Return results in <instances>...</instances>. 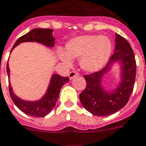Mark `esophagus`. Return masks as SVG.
<instances>
[{
    "label": "esophagus",
    "instance_id": "1",
    "mask_svg": "<svg viewBox=\"0 0 146 146\" xmlns=\"http://www.w3.org/2000/svg\"><path fill=\"white\" fill-rule=\"evenodd\" d=\"M77 75H78V73H77V71H71V72L69 73V79H72V78H73L74 77H76Z\"/></svg>",
    "mask_w": 146,
    "mask_h": 146
}]
</instances>
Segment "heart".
I'll list each match as a JSON object with an SVG mask.
<instances>
[{"label": "heart", "mask_w": 146, "mask_h": 146, "mask_svg": "<svg viewBox=\"0 0 146 146\" xmlns=\"http://www.w3.org/2000/svg\"><path fill=\"white\" fill-rule=\"evenodd\" d=\"M65 55L62 52L59 56L67 65H71L70 58H80L82 69L89 73H94L104 67L110 57L112 43L106 36L86 35L73 38L65 45Z\"/></svg>", "instance_id": "b5f03b06"}]
</instances>
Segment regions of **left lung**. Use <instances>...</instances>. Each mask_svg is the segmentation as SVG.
Here are the masks:
<instances>
[{
  "label": "left lung",
  "mask_w": 146,
  "mask_h": 146,
  "mask_svg": "<svg viewBox=\"0 0 146 146\" xmlns=\"http://www.w3.org/2000/svg\"><path fill=\"white\" fill-rule=\"evenodd\" d=\"M115 52L106 65L98 72L85 75L86 88L79 96L83 107L96 116H109L122 109L133 93L136 78L134 53L127 40L116 34ZM122 63V81L119 87L110 93L101 86L103 75L110 69L113 63Z\"/></svg>",
  "instance_id": "left-lung-1"
}]
</instances>
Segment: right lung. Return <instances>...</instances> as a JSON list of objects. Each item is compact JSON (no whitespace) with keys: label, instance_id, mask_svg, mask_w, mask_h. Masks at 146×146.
I'll return each mask as SVG.
<instances>
[{"label":"right lung","instance_id":"1","mask_svg":"<svg viewBox=\"0 0 146 146\" xmlns=\"http://www.w3.org/2000/svg\"><path fill=\"white\" fill-rule=\"evenodd\" d=\"M52 29H34L28 33L21 36L13 46L12 50L19 44L26 41H36L40 44H44L48 47H53L55 44V38L52 36ZM11 50V52H12ZM9 68L7 64V73L9 77ZM69 81L68 77H61L58 74H53L48 86L46 94L41 99L36 102H28L17 97L11 88L9 86L10 97L14 102L16 106L25 114L34 117H43L48 114L53 107L55 106L57 99L59 98V94L61 87L64 84Z\"/></svg>","mask_w":146,"mask_h":146}]
</instances>
